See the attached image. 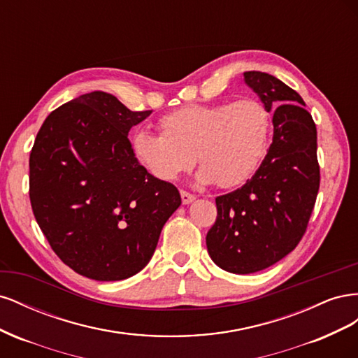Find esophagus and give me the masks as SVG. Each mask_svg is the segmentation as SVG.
Masks as SVG:
<instances>
[{
	"label": "esophagus",
	"mask_w": 358,
	"mask_h": 358,
	"mask_svg": "<svg viewBox=\"0 0 358 358\" xmlns=\"http://www.w3.org/2000/svg\"><path fill=\"white\" fill-rule=\"evenodd\" d=\"M180 197H182V203L183 204H189V203H192L194 200H196V196H194V194L187 192V191H180Z\"/></svg>",
	"instance_id": "1"
}]
</instances>
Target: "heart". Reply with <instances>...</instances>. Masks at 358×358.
<instances>
[{"label": "heart", "mask_w": 358, "mask_h": 358, "mask_svg": "<svg viewBox=\"0 0 358 358\" xmlns=\"http://www.w3.org/2000/svg\"><path fill=\"white\" fill-rule=\"evenodd\" d=\"M158 127L161 134L138 131L133 138L134 154L150 175L173 180L197 158V180L229 189L242 187L262 167L270 148L272 115L255 99L194 103L164 115Z\"/></svg>", "instance_id": "obj_1"}]
</instances>
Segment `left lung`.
Returning <instances> with one entry per match:
<instances>
[{
  "label": "left lung",
  "mask_w": 358,
  "mask_h": 358,
  "mask_svg": "<svg viewBox=\"0 0 358 358\" xmlns=\"http://www.w3.org/2000/svg\"><path fill=\"white\" fill-rule=\"evenodd\" d=\"M245 83L273 113V140L245 185L216 197L206 236L213 263L248 275L278 263L306 231L320 189L317 127L301 96L275 76L245 71Z\"/></svg>",
  "instance_id": "8db88e82"
}]
</instances>
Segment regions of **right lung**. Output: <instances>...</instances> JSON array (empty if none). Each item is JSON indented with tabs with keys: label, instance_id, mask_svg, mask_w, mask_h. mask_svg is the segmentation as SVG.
<instances>
[{
	"label": "right lung",
	"instance_id": "right-lung-1",
	"mask_svg": "<svg viewBox=\"0 0 358 358\" xmlns=\"http://www.w3.org/2000/svg\"><path fill=\"white\" fill-rule=\"evenodd\" d=\"M152 110L115 95L83 94L43 122L29 155V200L43 234L74 272L121 280L152 258L182 200L140 166L128 133Z\"/></svg>",
	"mask_w": 358,
	"mask_h": 358
}]
</instances>
